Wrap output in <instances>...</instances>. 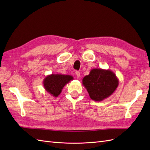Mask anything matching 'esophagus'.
Wrapping results in <instances>:
<instances>
[{
	"label": "esophagus",
	"instance_id": "obj_1",
	"mask_svg": "<svg viewBox=\"0 0 150 150\" xmlns=\"http://www.w3.org/2000/svg\"><path fill=\"white\" fill-rule=\"evenodd\" d=\"M76 76H77V78H79V76H80V73H79V71H76Z\"/></svg>",
	"mask_w": 150,
	"mask_h": 150
}]
</instances>
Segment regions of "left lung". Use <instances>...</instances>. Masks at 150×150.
<instances>
[{
    "mask_svg": "<svg viewBox=\"0 0 150 150\" xmlns=\"http://www.w3.org/2000/svg\"><path fill=\"white\" fill-rule=\"evenodd\" d=\"M82 82L91 99L96 101H101L110 96L119 84V80L114 72L101 68L91 70Z\"/></svg>",
    "mask_w": 150,
    "mask_h": 150,
    "instance_id": "obj_1",
    "label": "left lung"
}]
</instances>
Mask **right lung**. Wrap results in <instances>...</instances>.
<instances>
[{
    "instance_id": "1",
    "label": "right lung",
    "mask_w": 150,
    "mask_h": 150,
    "mask_svg": "<svg viewBox=\"0 0 150 150\" xmlns=\"http://www.w3.org/2000/svg\"><path fill=\"white\" fill-rule=\"evenodd\" d=\"M70 75L61 74H52L47 76L43 81L44 89L51 96L57 97L62 92L64 86L73 79Z\"/></svg>"
}]
</instances>
